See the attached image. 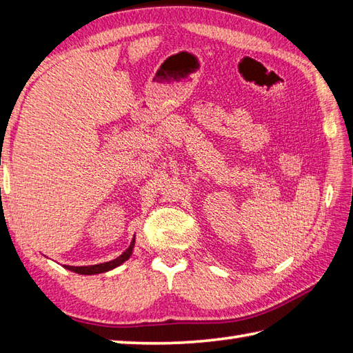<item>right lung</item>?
I'll list each match as a JSON object with an SVG mask.
<instances>
[{
    "mask_svg": "<svg viewBox=\"0 0 353 353\" xmlns=\"http://www.w3.org/2000/svg\"><path fill=\"white\" fill-rule=\"evenodd\" d=\"M133 247H134V239L130 243L129 249H127L123 254H119V256L114 261H109V262H103V264H97V265H86V267H72V265H65L71 272L77 273V274H86V276H91V274H100V273H106L110 272V270H114L117 267H119L132 256V252H133Z\"/></svg>",
    "mask_w": 353,
    "mask_h": 353,
    "instance_id": "right-lung-1",
    "label": "right lung"
}]
</instances>
